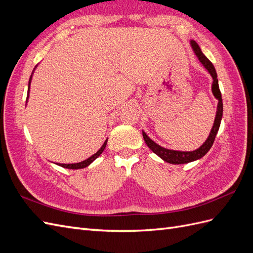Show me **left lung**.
I'll use <instances>...</instances> for the list:
<instances>
[{
  "mask_svg": "<svg viewBox=\"0 0 253 253\" xmlns=\"http://www.w3.org/2000/svg\"><path fill=\"white\" fill-rule=\"evenodd\" d=\"M190 45L191 47H192V50L194 51L197 59L200 60V62L203 64V66L206 68V70L208 71V73L212 77V80H213L212 86H211L212 94L217 99L218 103H217V109L215 114V119H214L213 126L211 128V132L208 136V138L206 139V141L201 145L200 148L194 151H176V150L166 149L162 147V145L156 143L154 140H152L147 135V133L142 129L143 139L145 143H147L148 147L151 149V151L154 152L157 156H159L163 160H165V162L172 165H182V164L192 163L197 159H201L202 157H204L212 147L214 139H215V136L218 132L221 118H223V99H221V94L218 86L217 74H216L215 68H214L213 64L210 62L209 59L204 55L201 47L198 46V44L194 40H190Z\"/></svg>",
  "mask_w": 253,
  "mask_h": 253,
  "instance_id": "obj_1",
  "label": "left lung"
}]
</instances>
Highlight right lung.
I'll return each instance as SVG.
<instances>
[{"label": "right lung", "instance_id": "right-lung-1", "mask_svg": "<svg viewBox=\"0 0 253 253\" xmlns=\"http://www.w3.org/2000/svg\"><path fill=\"white\" fill-rule=\"evenodd\" d=\"M38 66V65H37ZM37 66L34 68V71H33V73H32V76H30V78H29V81H28V89H27V100H28V97H29V91H30V83H32V79H33V75H34V73H35V70L37 68ZM27 100H26V104H27ZM106 142H108V139H106L104 142H103V144H102V147L99 149L94 155H91L90 157H88L87 159H85V160H83V162H80V163H76V164H56V165H58V166H60V167H62V168H65V169H72V170H78V169H83V168H86V167H88L91 163L94 162V160L96 159V158H98L99 156H100L101 154H102V152L104 151V149H105V147H106Z\"/></svg>", "mask_w": 253, "mask_h": 253}]
</instances>
